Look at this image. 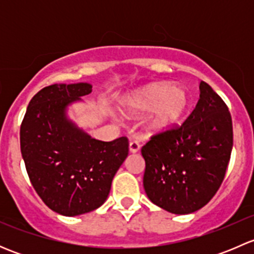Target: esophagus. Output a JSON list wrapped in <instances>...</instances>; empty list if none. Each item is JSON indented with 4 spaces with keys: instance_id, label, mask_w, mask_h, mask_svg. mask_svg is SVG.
<instances>
[{
    "instance_id": "34e87169",
    "label": "esophagus",
    "mask_w": 254,
    "mask_h": 254,
    "mask_svg": "<svg viewBox=\"0 0 254 254\" xmlns=\"http://www.w3.org/2000/svg\"><path fill=\"white\" fill-rule=\"evenodd\" d=\"M129 150L131 153H136L140 151V143L137 141H131L129 145Z\"/></svg>"
}]
</instances>
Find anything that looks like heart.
<instances>
[{"instance_id":"1","label":"heart","mask_w":254,"mask_h":254,"mask_svg":"<svg viewBox=\"0 0 254 254\" xmlns=\"http://www.w3.org/2000/svg\"><path fill=\"white\" fill-rule=\"evenodd\" d=\"M189 106L190 99L186 89L166 82L148 84L123 103L124 112L131 115L150 112L142 120L143 127L150 134L166 131L178 124Z\"/></svg>"}]
</instances>
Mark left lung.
I'll list each match as a JSON object with an SVG mask.
<instances>
[{
	"label": "left lung",
	"instance_id": "1",
	"mask_svg": "<svg viewBox=\"0 0 254 254\" xmlns=\"http://www.w3.org/2000/svg\"><path fill=\"white\" fill-rule=\"evenodd\" d=\"M200 98L179 127L142 146L143 188L157 206L184 215L206 205L224 181L234 145L232 119L221 97L201 81Z\"/></svg>",
	"mask_w": 254,
	"mask_h": 254
}]
</instances>
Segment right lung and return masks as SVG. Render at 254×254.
<instances>
[{
    "label": "right lung",
    "mask_w": 254,
    "mask_h": 254,
    "mask_svg": "<svg viewBox=\"0 0 254 254\" xmlns=\"http://www.w3.org/2000/svg\"><path fill=\"white\" fill-rule=\"evenodd\" d=\"M91 92L89 83L44 87L30 99L20 125L30 183L45 205L65 216L101 206L129 152L127 137L99 141L67 119V107Z\"/></svg>",
    "instance_id": "add662e5"
}]
</instances>
